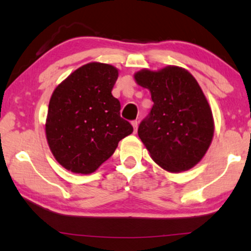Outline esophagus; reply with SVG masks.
<instances>
[{
  "label": "esophagus",
  "mask_w": 251,
  "mask_h": 251,
  "mask_svg": "<svg viewBox=\"0 0 251 251\" xmlns=\"http://www.w3.org/2000/svg\"><path fill=\"white\" fill-rule=\"evenodd\" d=\"M132 125H133V128H134V133L137 132V127H138V122L137 121H133L132 122Z\"/></svg>",
  "instance_id": "esophagus-1"
}]
</instances>
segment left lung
Listing matches in <instances>:
<instances>
[{"mask_svg": "<svg viewBox=\"0 0 251 251\" xmlns=\"http://www.w3.org/2000/svg\"><path fill=\"white\" fill-rule=\"evenodd\" d=\"M150 90L154 105L138 127V136L152 160L171 173L188 171L211 145L214 121L200 85L188 70L168 66L134 74Z\"/></svg>", "mask_w": 251, "mask_h": 251, "instance_id": "8db88e82", "label": "left lung"}]
</instances>
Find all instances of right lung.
<instances>
[{
  "instance_id": "right-lung-1",
  "label": "right lung",
  "mask_w": 251,
  "mask_h": 251,
  "mask_svg": "<svg viewBox=\"0 0 251 251\" xmlns=\"http://www.w3.org/2000/svg\"><path fill=\"white\" fill-rule=\"evenodd\" d=\"M116 67L86 63L55 87L46 119V137L57 162L77 174H90L114 154L118 143L133 133L119 115L111 95Z\"/></svg>"
}]
</instances>
